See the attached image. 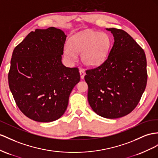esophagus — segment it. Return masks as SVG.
Returning <instances> with one entry per match:
<instances>
[{
  "instance_id": "34e87169",
  "label": "esophagus",
  "mask_w": 158,
  "mask_h": 158,
  "mask_svg": "<svg viewBox=\"0 0 158 158\" xmlns=\"http://www.w3.org/2000/svg\"><path fill=\"white\" fill-rule=\"evenodd\" d=\"M79 73H80V76H81V79H83L85 75V72L83 70H80L79 71Z\"/></svg>"
}]
</instances>
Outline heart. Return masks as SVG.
I'll use <instances>...</instances> for the list:
<instances>
[{
  "label": "heart",
  "mask_w": 158,
  "mask_h": 158,
  "mask_svg": "<svg viewBox=\"0 0 158 158\" xmlns=\"http://www.w3.org/2000/svg\"><path fill=\"white\" fill-rule=\"evenodd\" d=\"M111 44L106 33L94 31L81 32L71 37L64 47V55L73 60L76 55L81 53V60L89 67H95L106 60Z\"/></svg>",
  "instance_id": "obj_1"
}]
</instances>
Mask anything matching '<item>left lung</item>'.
<instances>
[{
    "instance_id": "obj_1",
    "label": "left lung",
    "mask_w": 158,
    "mask_h": 158,
    "mask_svg": "<svg viewBox=\"0 0 158 158\" xmlns=\"http://www.w3.org/2000/svg\"><path fill=\"white\" fill-rule=\"evenodd\" d=\"M114 43L101 65L86 71L87 98L97 114L116 119L131 113L139 102L147 84L145 52L126 32L110 28Z\"/></svg>"
}]
</instances>
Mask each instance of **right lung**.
<instances>
[{
	"label": "right lung",
	"instance_id": "add662e5",
	"mask_svg": "<svg viewBox=\"0 0 158 158\" xmlns=\"http://www.w3.org/2000/svg\"><path fill=\"white\" fill-rule=\"evenodd\" d=\"M66 37L55 27L36 29L13 51L9 88L19 110L31 119L51 122L60 118L79 82L78 69L61 62Z\"/></svg>",
	"mask_w": 158,
	"mask_h": 158
}]
</instances>
